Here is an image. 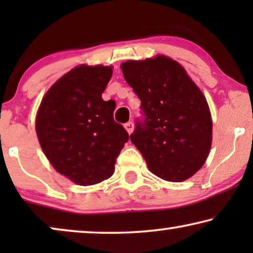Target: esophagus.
I'll list each match as a JSON object with an SVG mask.
<instances>
[{
  "label": "esophagus",
  "mask_w": 253,
  "mask_h": 253,
  "mask_svg": "<svg viewBox=\"0 0 253 253\" xmlns=\"http://www.w3.org/2000/svg\"><path fill=\"white\" fill-rule=\"evenodd\" d=\"M124 127H126V130L127 131V133H131L133 131V123L132 122H127L124 124Z\"/></svg>",
  "instance_id": "obj_1"
}]
</instances>
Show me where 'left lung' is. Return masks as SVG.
Segmentation results:
<instances>
[{
  "label": "left lung",
  "instance_id": "1",
  "mask_svg": "<svg viewBox=\"0 0 253 253\" xmlns=\"http://www.w3.org/2000/svg\"><path fill=\"white\" fill-rule=\"evenodd\" d=\"M141 101L143 122L130 139L150 170L165 181L183 182L205 164L212 144L207 101L184 68L167 56L121 64Z\"/></svg>",
  "mask_w": 253,
  "mask_h": 253
}]
</instances>
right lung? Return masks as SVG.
<instances>
[{"mask_svg":"<svg viewBox=\"0 0 253 253\" xmlns=\"http://www.w3.org/2000/svg\"><path fill=\"white\" fill-rule=\"evenodd\" d=\"M112 75V67H76L48 89L38 110L36 130L44 155L78 185L109 178L129 140L114 121L115 101L102 99Z\"/></svg>","mask_w":253,"mask_h":253,"instance_id":"add662e5","label":"right lung"}]
</instances>
